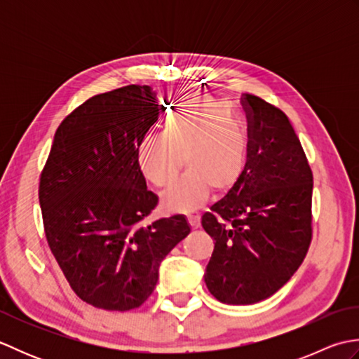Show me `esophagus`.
<instances>
[{"label": "esophagus", "instance_id": "1", "mask_svg": "<svg viewBox=\"0 0 359 359\" xmlns=\"http://www.w3.org/2000/svg\"><path fill=\"white\" fill-rule=\"evenodd\" d=\"M188 222L191 225L193 230H197L201 226V216L197 215H188Z\"/></svg>", "mask_w": 359, "mask_h": 359}]
</instances>
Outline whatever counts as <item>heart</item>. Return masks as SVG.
Returning a JSON list of instances; mask_svg holds the SVG:
<instances>
[{"label": "heart", "mask_w": 359, "mask_h": 359, "mask_svg": "<svg viewBox=\"0 0 359 359\" xmlns=\"http://www.w3.org/2000/svg\"><path fill=\"white\" fill-rule=\"evenodd\" d=\"M187 163V172L160 196L170 211H193L215 193L230 189L245 170L248 133L230 106L210 95L189 97L168 116L162 134L144 135L135 160L144 179L165 187Z\"/></svg>", "instance_id": "obj_1"}]
</instances>
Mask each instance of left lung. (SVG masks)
<instances>
[{"mask_svg": "<svg viewBox=\"0 0 359 359\" xmlns=\"http://www.w3.org/2000/svg\"><path fill=\"white\" fill-rule=\"evenodd\" d=\"M248 120V157L241 179L202 226L215 251L205 284L217 301L247 306L284 287L311 242L313 174L288 117L251 94L242 95Z\"/></svg>", "mask_w": 359, "mask_h": 359, "instance_id": "obj_1", "label": "left lung"}]
</instances>
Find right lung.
Wrapping results in <instances>:
<instances>
[{
  "label": "right lung",
  "instance_id": "obj_1",
  "mask_svg": "<svg viewBox=\"0 0 359 359\" xmlns=\"http://www.w3.org/2000/svg\"><path fill=\"white\" fill-rule=\"evenodd\" d=\"M157 117L149 86L90 97L58 126L41 172L46 239L74 292L97 309L140 307L165 256L191 231L184 215L142 224L158 197L135 149Z\"/></svg>",
  "mask_w": 359,
  "mask_h": 359
}]
</instances>
